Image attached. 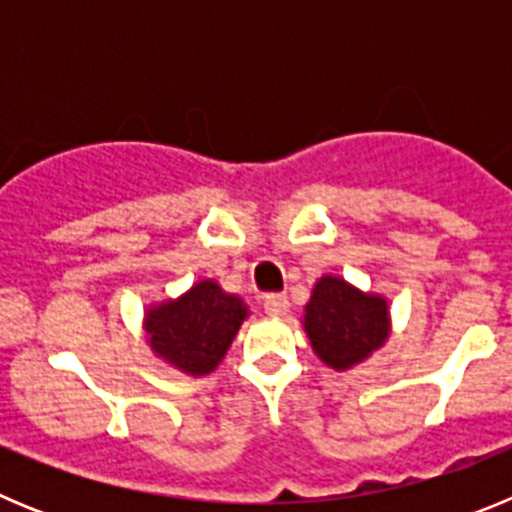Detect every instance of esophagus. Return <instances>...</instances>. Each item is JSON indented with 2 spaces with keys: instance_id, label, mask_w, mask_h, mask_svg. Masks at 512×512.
<instances>
[{
  "instance_id": "34e87169",
  "label": "esophagus",
  "mask_w": 512,
  "mask_h": 512,
  "mask_svg": "<svg viewBox=\"0 0 512 512\" xmlns=\"http://www.w3.org/2000/svg\"><path fill=\"white\" fill-rule=\"evenodd\" d=\"M264 310L269 312L271 318H282L289 312V300L287 295H266L264 297Z\"/></svg>"
}]
</instances>
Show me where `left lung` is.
Wrapping results in <instances>:
<instances>
[{"instance_id":"obj_1","label":"left lung","mask_w":512,"mask_h":512,"mask_svg":"<svg viewBox=\"0 0 512 512\" xmlns=\"http://www.w3.org/2000/svg\"><path fill=\"white\" fill-rule=\"evenodd\" d=\"M310 346L336 372H348L387 343L392 333L390 302L379 292H364L338 274H323L312 284L302 312Z\"/></svg>"}]
</instances>
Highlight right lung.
<instances>
[{
	"label": "right lung",
	"mask_w": 512,
	"mask_h": 512,
	"mask_svg": "<svg viewBox=\"0 0 512 512\" xmlns=\"http://www.w3.org/2000/svg\"><path fill=\"white\" fill-rule=\"evenodd\" d=\"M248 315L243 297L225 292L215 279H200L179 297L151 302L143 310V336L171 369L205 377L225 359Z\"/></svg>",
	"instance_id": "right-lung-1"
}]
</instances>
